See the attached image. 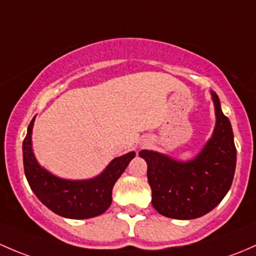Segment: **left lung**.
<instances>
[{"instance_id": "left-lung-1", "label": "left lung", "mask_w": 256, "mask_h": 256, "mask_svg": "<svg viewBox=\"0 0 256 256\" xmlns=\"http://www.w3.org/2000/svg\"><path fill=\"white\" fill-rule=\"evenodd\" d=\"M216 127L204 149L191 160L178 162L152 150H140L148 164L152 204L174 220H194L210 212L233 182L236 149L230 122L223 114L217 94L210 91Z\"/></svg>"}]
</instances>
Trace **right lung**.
I'll return each instance as SVG.
<instances>
[{
  "instance_id": "1",
  "label": "right lung",
  "mask_w": 256,
  "mask_h": 256,
  "mask_svg": "<svg viewBox=\"0 0 256 256\" xmlns=\"http://www.w3.org/2000/svg\"><path fill=\"white\" fill-rule=\"evenodd\" d=\"M36 117L28 126L23 140L24 174L39 201L50 210L70 220H88L102 214L112 204V190L124 172L136 152H129L114 158L96 178L88 180H66L44 168L36 159L32 146V132Z\"/></svg>"
}]
</instances>
